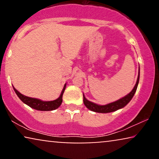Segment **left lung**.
I'll return each mask as SVG.
<instances>
[{"instance_id": "1", "label": "left lung", "mask_w": 159, "mask_h": 159, "mask_svg": "<svg viewBox=\"0 0 159 159\" xmlns=\"http://www.w3.org/2000/svg\"><path fill=\"white\" fill-rule=\"evenodd\" d=\"M139 79H140V68H139V73H138V80H137V82L134 85V88L132 89V90L130 92L129 94H127L126 96L121 98V99L118 100V101L113 102V103H110L108 104H106V105L101 106L98 105L96 103H93V102L89 101L88 100H87L84 97L83 94V102L84 106H86L88 109L90 111H93L98 112V113H110L120 109V108H122L125 107V106L127 105V104L129 103V102L131 101L132 98H133L134 93H135L137 88H138V85L139 83Z\"/></svg>"}]
</instances>
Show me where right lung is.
<instances>
[{"instance_id": "1", "label": "right lung", "mask_w": 159, "mask_h": 159, "mask_svg": "<svg viewBox=\"0 0 159 159\" xmlns=\"http://www.w3.org/2000/svg\"><path fill=\"white\" fill-rule=\"evenodd\" d=\"M66 84H65L59 98H58L56 100H54V101H41L40 99L25 96V95H24L21 94V93H19L18 90H16V89L14 88V87H13V88H14L15 93H16L17 96L19 98V99H20L23 103H25V104H27V106H29L30 107L38 111H53L56 109V108H58L61 106V104L62 96L63 94H64L65 88H66Z\"/></svg>"}]
</instances>
